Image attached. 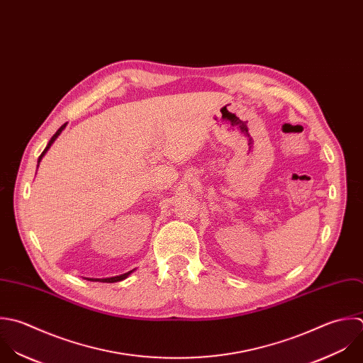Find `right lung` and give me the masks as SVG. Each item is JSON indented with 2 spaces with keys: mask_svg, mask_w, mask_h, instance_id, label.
<instances>
[{
  "mask_svg": "<svg viewBox=\"0 0 363 363\" xmlns=\"http://www.w3.org/2000/svg\"><path fill=\"white\" fill-rule=\"evenodd\" d=\"M66 127V124H63L53 135H52V138L49 140V143H48V145H46V148L42 151V154L39 155V158H38V164L40 162V160H42V157L46 154V151L50 148V145L53 144V141L59 137V134L62 133V130ZM134 270H131V272H128V273H124V274H121V276H116V277H108V279H86V280H90V281H100V283H117V281H121V280H124V279H127L131 273H133Z\"/></svg>",
  "mask_w": 363,
  "mask_h": 363,
  "instance_id": "1",
  "label": "right lung"
}]
</instances>
